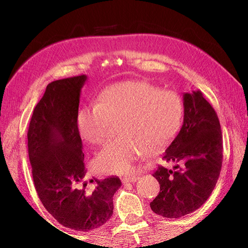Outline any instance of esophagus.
Listing matches in <instances>:
<instances>
[{
  "label": "esophagus",
  "mask_w": 248,
  "mask_h": 248,
  "mask_svg": "<svg viewBox=\"0 0 248 248\" xmlns=\"http://www.w3.org/2000/svg\"><path fill=\"white\" fill-rule=\"evenodd\" d=\"M139 179L138 176H131V177H124L123 179H122V183L123 184H128V183H135Z\"/></svg>",
  "instance_id": "esophagus-1"
}]
</instances>
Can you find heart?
<instances>
[{"mask_svg":"<svg viewBox=\"0 0 248 248\" xmlns=\"http://www.w3.org/2000/svg\"><path fill=\"white\" fill-rule=\"evenodd\" d=\"M183 116V105L177 94L162 93L147 82H122L108 87L99 94L96 105L78 111L77 130L88 144H101L110 124H117L121 139L105 145L94 157L98 172L123 175L145 155L160 152L177 133Z\"/></svg>","mask_w":248,"mask_h":248,"instance_id":"heart-1","label":"heart"}]
</instances>
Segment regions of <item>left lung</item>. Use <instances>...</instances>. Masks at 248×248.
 I'll list each match as a JSON object with an SVG mask.
<instances>
[{
  "instance_id": "1",
  "label": "left lung",
  "mask_w": 248,
  "mask_h": 248,
  "mask_svg": "<svg viewBox=\"0 0 248 248\" xmlns=\"http://www.w3.org/2000/svg\"><path fill=\"white\" fill-rule=\"evenodd\" d=\"M183 100L181 131L162 157L176 166H159L154 172L160 192L150 203L155 213L170 219L189 215L209 199L222 166V134L215 109L201 91L186 93Z\"/></svg>"
}]
</instances>
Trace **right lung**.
<instances>
[{
  "label": "right lung",
  "mask_w": 248,
  "mask_h": 248,
  "mask_svg": "<svg viewBox=\"0 0 248 248\" xmlns=\"http://www.w3.org/2000/svg\"><path fill=\"white\" fill-rule=\"evenodd\" d=\"M86 81L87 76H78L50 82L33 109L27 134L40 201L61 225L78 232L94 230L110 219L113 196L122 185L113 176L96 179L93 192L86 189L82 141L76 123Z\"/></svg>",
  "instance_id": "add662e5"
}]
</instances>
